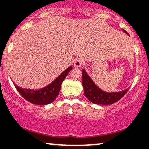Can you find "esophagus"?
Here are the masks:
<instances>
[{"mask_svg":"<svg viewBox=\"0 0 149 149\" xmlns=\"http://www.w3.org/2000/svg\"><path fill=\"white\" fill-rule=\"evenodd\" d=\"M82 64H83V61L81 58H77L74 62V66L76 67H82Z\"/></svg>","mask_w":149,"mask_h":149,"instance_id":"34e87169","label":"esophagus"}]
</instances>
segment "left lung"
I'll return each instance as SVG.
<instances>
[{
  "instance_id": "1",
  "label": "left lung",
  "mask_w": 149,
  "mask_h": 149,
  "mask_svg": "<svg viewBox=\"0 0 149 149\" xmlns=\"http://www.w3.org/2000/svg\"><path fill=\"white\" fill-rule=\"evenodd\" d=\"M122 31L127 35H129L126 30L122 29ZM82 72L84 93L88 100L91 101L93 104L100 105H109L113 104L121 99L129 89V88H127V89L121 91H104L95 84V82L86 73L85 69H82Z\"/></svg>"
}]
</instances>
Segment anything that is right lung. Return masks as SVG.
Returning <instances> with one entry per match:
<instances>
[{"label": "right lung", "instance_id": "1", "mask_svg": "<svg viewBox=\"0 0 149 149\" xmlns=\"http://www.w3.org/2000/svg\"><path fill=\"white\" fill-rule=\"evenodd\" d=\"M72 69L73 67L71 66L65 69L52 82L40 89H27L14 84L20 95L29 102L37 105H47L55 100L59 95L61 84Z\"/></svg>", "mask_w": 149, "mask_h": 149}]
</instances>
